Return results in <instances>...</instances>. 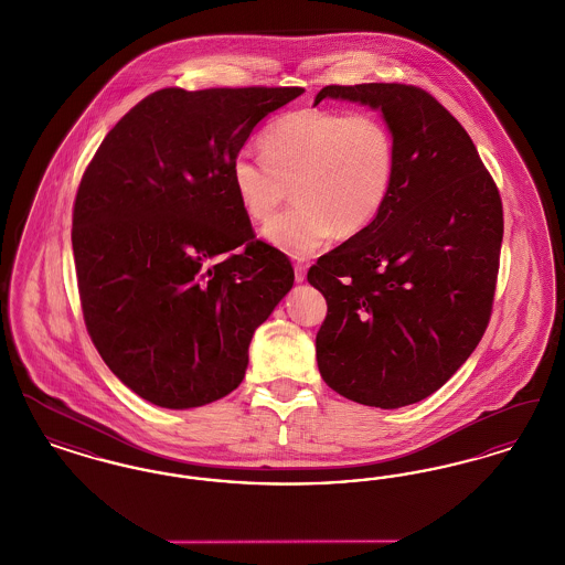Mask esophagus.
<instances>
[{"label":"esophagus","mask_w":565,"mask_h":565,"mask_svg":"<svg viewBox=\"0 0 565 565\" xmlns=\"http://www.w3.org/2000/svg\"><path fill=\"white\" fill-rule=\"evenodd\" d=\"M307 277V265L305 263H296L295 265V279L296 284H302Z\"/></svg>","instance_id":"obj_1"}]
</instances>
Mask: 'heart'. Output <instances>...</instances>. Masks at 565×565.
Segmentation results:
<instances>
[{"label": "heart", "instance_id": "b5f03b06", "mask_svg": "<svg viewBox=\"0 0 565 565\" xmlns=\"http://www.w3.org/2000/svg\"><path fill=\"white\" fill-rule=\"evenodd\" d=\"M265 157L239 152L231 182L243 212L267 220L288 199L296 203L263 228V239L290 256H309L339 237L369 228L396 180V139L371 111L300 108L273 120L260 137Z\"/></svg>", "mask_w": 565, "mask_h": 565}]
</instances>
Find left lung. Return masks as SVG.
Segmentation results:
<instances>
[{"label": "left lung", "instance_id": "8db88e82", "mask_svg": "<svg viewBox=\"0 0 565 565\" xmlns=\"http://www.w3.org/2000/svg\"><path fill=\"white\" fill-rule=\"evenodd\" d=\"M326 97L379 109L398 164L375 222L307 273L328 302L318 369L353 403L401 408L443 387L483 337L502 201L470 135L426 90L371 82L323 86L316 104Z\"/></svg>", "mask_w": 565, "mask_h": 565}]
</instances>
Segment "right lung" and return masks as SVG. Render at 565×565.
I'll return each mask as SVG.
<instances>
[{
	"label": "right lung",
	"instance_id": "add662e5",
	"mask_svg": "<svg viewBox=\"0 0 565 565\" xmlns=\"http://www.w3.org/2000/svg\"><path fill=\"white\" fill-rule=\"evenodd\" d=\"M302 93L162 88L86 167L72 228L82 313L139 398L182 411L231 394L256 328L290 292L295 270L254 242L231 164L254 127Z\"/></svg>",
	"mask_w": 565,
	"mask_h": 565
}]
</instances>
